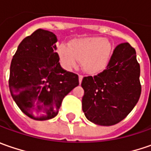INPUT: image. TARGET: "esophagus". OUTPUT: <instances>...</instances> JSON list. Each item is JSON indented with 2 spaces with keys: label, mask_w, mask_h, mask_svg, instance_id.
<instances>
[{
  "label": "esophagus",
  "mask_w": 151,
  "mask_h": 151,
  "mask_svg": "<svg viewBox=\"0 0 151 151\" xmlns=\"http://www.w3.org/2000/svg\"><path fill=\"white\" fill-rule=\"evenodd\" d=\"M83 75L78 76V80H79V83H82V80H83Z\"/></svg>",
  "instance_id": "esophagus-1"
}]
</instances>
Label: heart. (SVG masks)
Instances as JSON below:
<instances>
[{
	"label": "heart",
	"instance_id": "1",
	"mask_svg": "<svg viewBox=\"0 0 151 151\" xmlns=\"http://www.w3.org/2000/svg\"><path fill=\"white\" fill-rule=\"evenodd\" d=\"M58 54L67 69L83 62V69L89 73H97L106 68L110 59L111 45L101 37H88L74 41L70 47L60 45Z\"/></svg>",
	"mask_w": 151,
	"mask_h": 151
}]
</instances>
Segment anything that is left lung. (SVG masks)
Wrapping results in <instances>:
<instances>
[{
	"mask_svg": "<svg viewBox=\"0 0 151 151\" xmlns=\"http://www.w3.org/2000/svg\"><path fill=\"white\" fill-rule=\"evenodd\" d=\"M139 74L134 48L128 42L118 45L104 70L83 78L82 108L86 118L103 126L123 120L139 101Z\"/></svg>",
	"mask_w": 151,
	"mask_h": 151,
	"instance_id": "left-lung-1",
	"label": "left lung"
}]
</instances>
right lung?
Masks as SVG:
<instances>
[{
    "instance_id": "obj_1",
    "label": "right lung",
    "mask_w": 151,
    "mask_h": 151,
    "mask_svg": "<svg viewBox=\"0 0 151 151\" xmlns=\"http://www.w3.org/2000/svg\"><path fill=\"white\" fill-rule=\"evenodd\" d=\"M53 32L37 29L19 44L10 68L12 97L26 115L35 120L54 118L63 98L79 84L78 76L64 70L55 52Z\"/></svg>"
}]
</instances>
